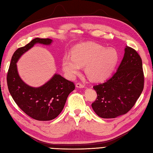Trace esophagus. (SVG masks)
<instances>
[{
	"label": "esophagus",
	"instance_id": "1",
	"mask_svg": "<svg viewBox=\"0 0 153 153\" xmlns=\"http://www.w3.org/2000/svg\"><path fill=\"white\" fill-rule=\"evenodd\" d=\"M76 86L77 88H84V87H85V85H84V84L81 83H76Z\"/></svg>",
	"mask_w": 153,
	"mask_h": 153
}]
</instances>
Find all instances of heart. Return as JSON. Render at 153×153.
Wrapping results in <instances>:
<instances>
[{
  "label": "heart",
  "instance_id": "b5f03b06",
  "mask_svg": "<svg viewBox=\"0 0 153 153\" xmlns=\"http://www.w3.org/2000/svg\"><path fill=\"white\" fill-rule=\"evenodd\" d=\"M116 48H106L96 43H80L73 48L72 55L65 54L62 68L70 77L79 74L82 66L89 78L93 81H102L107 78L115 69L119 60Z\"/></svg>",
  "mask_w": 153,
  "mask_h": 153
}]
</instances>
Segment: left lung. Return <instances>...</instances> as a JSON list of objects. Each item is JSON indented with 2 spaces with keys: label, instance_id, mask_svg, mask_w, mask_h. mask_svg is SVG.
Returning <instances> with one entry per match:
<instances>
[{
  "label": "left lung",
  "instance_id": "obj_1",
  "mask_svg": "<svg viewBox=\"0 0 153 153\" xmlns=\"http://www.w3.org/2000/svg\"><path fill=\"white\" fill-rule=\"evenodd\" d=\"M123 59L113 76L94 85L97 99L92 104L97 115L115 118L125 114L134 106L144 86L142 60L134 48L126 46Z\"/></svg>",
  "mask_w": 153,
  "mask_h": 153
}]
</instances>
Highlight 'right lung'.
Wrapping results in <instances>:
<instances>
[{"label":"right lung","instance_id":"right-lung-1","mask_svg":"<svg viewBox=\"0 0 153 153\" xmlns=\"http://www.w3.org/2000/svg\"><path fill=\"white\" fill-rule=\"evenodd\" d=\"M53 42L51 39L35 38L18 48L12 57L7 74L8 90L15 102L26 114L39 121L52 120L60 114L68 95L75 89L74 84L55 74L43 85L30 86L21 79L16 63L35 44L50 45Z\"/></svg>","mask_w":153,"mask_h":153}]
</instances>
